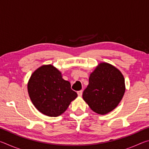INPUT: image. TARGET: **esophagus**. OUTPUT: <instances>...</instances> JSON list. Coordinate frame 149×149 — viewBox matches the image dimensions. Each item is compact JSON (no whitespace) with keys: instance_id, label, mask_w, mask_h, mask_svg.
<instances>
[{"instance_id":"esophagus-1","label":"esophagus","mask_w":149,"mask_h":149,"mask_svg":"<svg viewBox=\"0 0 149 149\" xmlns=\"http://www.w3.org/2000/svg\"><path fill=\"white\" fill-rule=\"evenodd\" d=\"M82 93H83V91H77V95L79 97H81Z\"/></svg>"}]
</instances>
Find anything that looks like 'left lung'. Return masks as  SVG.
I'll return each instance as SVG.
<instances>
[{"label":"left lung","instance_id":"obj_1","mask_svg":"<svg viewBox=\"0 0 149 149\" xmlns=\"http://www.w3.org/2000/svg\"><path fill=\"white\" fill-rule=\"evenodd\" d=\"M125 90V79L119 70L106 62L90 74L89 85L83 93V99L93 111L108 114L116 108Z\"/></svg>","mask_w":149,"mask_h":149}]
</instances>
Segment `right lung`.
I'll use <instances>...</instances> for the list:
<instances>
[{
  "instance_id": "obj_1",
  "label": "right lung",
  "mask_w": 149,
  "mask_h": 149,
  "mask_svg": "<svg viewBox=\"0 0 149 149\" xmlns=\"http://www.w3.org/2000/svg\"><path fill=\"white\" fill-rule=\"evenodd\" d=\"M31 102L40 112L56 117L64 113L77 97L70 83L52 65H43L33 73L27 84Z\"/></svg>"
}]
</instances>
